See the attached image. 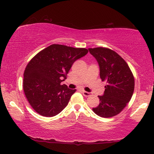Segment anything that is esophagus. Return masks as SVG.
I'll return each mask as SVG.
<instances>
[{
	"instance_id": "obj_1",
	"label": "esophagus",
	"mask_w": 154,
	"mask_h": 154,
	"mask_svg": "<svg viewBox=\"0 0 154 154\" xmlns=\"http://www.w3.org/2000/svg\"><path fill=\"white\" fill-rule=\"evenodd\" d=\"M82 94H83V95L85 97H89L91 95L90 93L87 92V91H82Z\"/></svg>"
}]
</instances>
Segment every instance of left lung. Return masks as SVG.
Instances as JSON below:
<instances>
[{
	"label": "left lung",
	"instance_id": "left-lung-1",
	"mask_svg": "<svg viewBox=\"0 0 154 154\" xmlns=\"http://www.w3.org/2000/svg\"><path fill=\"white\" fill-rule=\"evenodd\" d=\"M100 68V78L106 81L103 96H98L99 106L93 108L97 115L111 118L122 111L131 99L134 89V75L127 63L110 48H88Z\"/></svg>",
	"mask_w": 154,
	"mask_h": 154
}]
</instances>
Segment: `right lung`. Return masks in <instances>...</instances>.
I'll list each match as a JSON object with an SVG mask.
<instances>
[{
	"mask_svg": "<svg viewBox=\"0 0 154 154\" xmlns=\"http://www.w3.org/2000/svg\"><path fill=\"white\" fill-rule=\"evenodd\" d=\"M88 52L85 48L53 44L29 61L23 73V88L27 100L38 114L52 117L67 106L76 90L61 82L67 79L74 61Z\"/></svg>",
	"mask_w": 154,
	"mask_h": 154,
	"instance_id": "obj_1",
	"label": "right lung"
}]
</instances>
